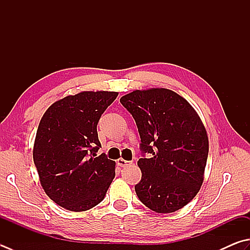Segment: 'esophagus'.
Here are the masks:
<instances>
[{"mask_svg": "<svg viewBox=\"0 0 250 250\" xmlns=\"http://www.w3.org/2000/svg\"><path fill=\"white\" fill-rule=\"evenodd\" d=\"M130 163H131L130 161H127V160H124V159H122V158L117 160V164H119L121 167H125L127 166H129Z\"/></svg>", "mask_w": 250, "mask_h": 250, "instance_id": "obj_1", "label": "esophagus"}]
</instances>
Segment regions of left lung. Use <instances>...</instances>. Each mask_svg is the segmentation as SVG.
Instances as JSON below:
<instances>
[{"label": "left lung", "instance_id": "1", "mask_svg": "<svg viewBox=\"0 0 250 250\" xmlns=\"http://www.w3.org/2000/svg\"><path fill=\"white\" fill-rule=\"evenodd\" d=\"M120 102L134 117L140 136L139 200L155 212L182 209L199 191L209 152L205 126L192 106L164 88L136 90ZM149 157L145 158V154Z\"/></svg>", "mask_w": 250, "mask_h": 250}]
</instances>
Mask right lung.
Segmentation results:
<instances>
[{
    "instance_id": "obj_1",
    "label": "right lung",
    "mask_w": 250,
    "mask_h": 250,
    "mask_svg": "<svg viewBox=\"0 0 250 250\" xmlns=\"http://www.w3.org/2000/svg\"><path fill=\"white\" fill-rule=\"evenodd\" d=\"M117 92L83 91L54 102L38 127L34 162L45 194L69 211H86L104 199L115 176L97 125Z\"/></svg>"
}]
</instances>
